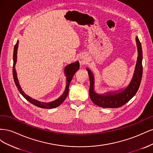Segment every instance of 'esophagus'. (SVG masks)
I'll return each mask as SVG.
<instances>
[{
	"label": "esophagus",
	"instance_id": "obj_1",
	"mask_svg": "<svg viewBox=\"0 0 153 153\" xmlns=\"http://www.w3.org/2000/svg\"><path fill=\"white\" fill-rule=\"evenodd\" d=\"M79 62L80 65H85V64L87 62V57L84 55H82L79 57Z\"/></svg>",
	"mask_w": 153,
	"mask_h": 153
}]
</instances>
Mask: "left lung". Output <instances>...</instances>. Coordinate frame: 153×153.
Segmentation results:
<instances>
[{
  "label": "left lung",
  "mask_w": 153,
  "mask_h": 153,
  "mask_svg": "<svg viewBox=\"0 0 153 153\" xmlns=\"http://www.w3.org/2000/svg\"><path fill=\"white\" fill-rule=\"evenodd\" d=\"M138 50V57L133 76L128 86L119 92H107L106 94H98L94 91V76L92 73L87 68L89 76V95L91 100L95 105L103 108H118L126 104L135 96L140 85L142 77V50L141 43L136 37Z\"/></svg>",
  "instance_id": "left-lung-1"
}]
</instances>
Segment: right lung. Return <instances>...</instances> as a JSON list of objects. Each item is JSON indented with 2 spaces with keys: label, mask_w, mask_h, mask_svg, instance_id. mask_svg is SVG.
Instances as JSON below:
<instances>
[{
  "label": "right lung",
  "mask_w": 153,
  "mask_h": 153,
  "mask_svg": "<svg viewBox=\"0 0 153 153\" xmlns=\"http://www.w3.org/2000/svg\"><path fill=\"white\" fill-rule=\"evenodd\" d=\"M18 41H17V42L16 45H15V47H14V52H13V78H14V81H15V83L16 84V86L17 87L18 90L19 91V92L22 94V95L24 97V98L27 100L29 101L30 103L32 104H33L35 106H38V107L42 108H53L57 107L58 106H59L61 103H62L63 101L65 100L66 98V97L68 96V92H69V84L72 80L73 76L74 75L76 71H78L79 69L80 68V64L79 62L76 61L74 63H71L69 65L66 66L65 68V70H64V73H65V75L66 76V89L64 91V93L57 100H55L53 101H52V102L50 103H43V102H40V101H37L34 99H32L29 96H27L25 92L22 91V88L20 85L19 82H18V80L17 78L16 75V71L15 70V64L16 62V58H17V49H18Z\"/></svg>",
  "instance_id": "add662e5"
}]
</instances>
